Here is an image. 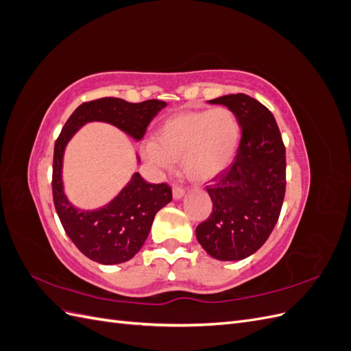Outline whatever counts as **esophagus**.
<instances>
[{
    "instance_id": "esophagus-1",
    "label": "esophagus",
    "mask_w": 351,
    "mask_h": 351,
    "mask_svg": "<svg viewBox=\"0 0 351 351\" xmlns=\"http://www.w3.org/2000/svg\"><path fill=\"white\" fill-rule=\"evenodd\" d=\"M184 193H186V189H184V187L178 186V184H176V186L173 187V196H174V199L183 197V196H184Z\"/></svg>"
}]
</instances>
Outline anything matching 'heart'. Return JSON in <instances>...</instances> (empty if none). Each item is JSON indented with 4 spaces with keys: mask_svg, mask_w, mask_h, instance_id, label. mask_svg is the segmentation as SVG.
Here are the masks:
<instances>
[{
    "mask_svg": "<svg viewBox=\"0 0 351 351\" xmlns=\"http://www.w3.org/2000/svg\"><path fill=\"white\" fill-rule=\"evenodd\" d=\"M240 139L241 125L230 108L186 111L171 115L158 127L155 143H147L143 155L162 168L182 159L187 177L206 182L231 164Z\"/></svg>",
    "mask_w": 351,
    "mask_h": 351,
    "instance_id": "1",
    "label": "heart"
}]
</instances>
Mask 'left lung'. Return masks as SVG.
<instances>
[{
	"mask_svg": "<svg viewBox=\"0 0 351 351\" xmlns=\"http://www.w3.org/2000/svg\"><path fill=\"white\" fill-rule=\"evenodd\" d=\"M221 104L237 115L241 139L232 162L206 186L210 215L196 228L197 241L212 258L240 261L268 240L285 195V146L272 112L244 93Z\"/></svg>",
	"mask_w": 351,
	"mask_h": 351,
	"instance_id": "8db88e82",
	"label": "left lung"
}]
</instances>
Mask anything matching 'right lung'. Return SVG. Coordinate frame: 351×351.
<instances>
[{"instance_id":"add662e5","label":"right lung","mask_w":351,"mask_h":351,"mask_svg":"<svg viewBox=\"0 0 351 351\" xmlns=\"http://www.w3.org/2000/svg\"><path fill=\"white\" fill-rule=\"evenodd\" d=\"M165 105L158 99L132 104L111 97L83 102L70 115L57 137L52 164L54 206L70 240L84 256L95 262L114 265L132 259L149 234L156 212L171 202L173 190L167 183H147L139 173H134L130 183L105 208L76 209L62 192L61 165L64 147L79 127L88 121L114 124L139 141Z\"/></svg>"}]
</instances>
